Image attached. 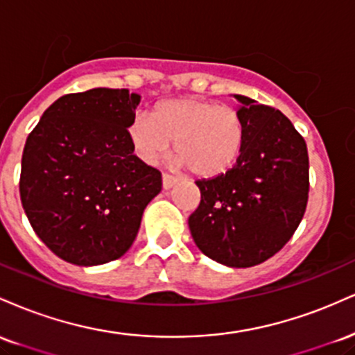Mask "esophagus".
Returning <instances> with one entry per match:
<instances>
[{
    "instance_id": "1",
    "label": "esophagus",
    "mask_w": 355,
    "mask_h": 355,
    "mask_svg": "<svg viewBox=\"0 0 355 355\" xmlns=\"http://www.w3.org/2000/svg\"><path fill=\"white\" fill-rule=\"evenodd\" d=\"M177 182H178L177 178L172 177V175H166V173L162 175V185H164L165 190L172 189V187L177 185Z\"/></svg>"
}]
</instances>
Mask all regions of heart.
Listing matches in <instances>:
<instances>
[{"label": "heart", "mask_w": 355, "mask_h": 355, "mask_svg": "<svg viewBox=\"0 0 355 355\" xmlns=\"http://www.w3.org/2000/svg\"><path fill=\"white\" fill-rule=\"evenodd\" d=\"M128 137L145 164L160 160L175 140V165L198 178H217L237 164L245 145V121L237 108L185 96L157 105L153 115L137 113Z\"/></svg>", "instance_id": "obj_1"}]
</instances>
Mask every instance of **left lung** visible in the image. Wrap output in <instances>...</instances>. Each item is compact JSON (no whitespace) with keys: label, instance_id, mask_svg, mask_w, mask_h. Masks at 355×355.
I'll use <instances>...</instances> for the list:
<instances>
[{"label":"left lung","instance_id":"1","mask_svg":"<svg viewBox=\"0 0 355 355\" xmlns=\"http://www.w3.org/2000/svg\"><path fill=\"white\" fill-rule=\"evenodd\" d=\"M234 96L245 121V145L225 175L195 182L202 200L189 227L207 257L245 268L275 255L299 227L309 198V155L284 113Z\"/></svg>","mask_w":355,"mask_h":355}]
</instances>
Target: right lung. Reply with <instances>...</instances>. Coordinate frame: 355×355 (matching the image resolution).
I'll use <instances>...</instances> for the list:
<instances>
[{"label":"right lung","instance_id":"obj_1","mask_svg":"<svg viewBox=\"0 0 355 355\" xmlns=\"http://www.w3.org/2000/svg\"><path fill=\"white\" fill-rule=\"evenodd\" d=\"M140 95L93 88L61 96L26 138L19 195L43 243L75 266L112 262L132 247L162 173L128 137Z\"/></svg>","mask_w":355,"mask_h":355}]
</instances>
